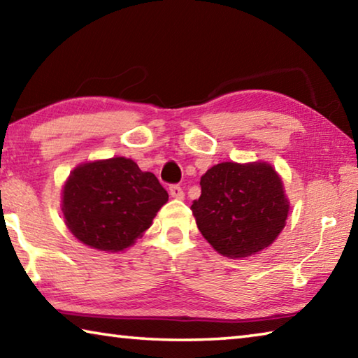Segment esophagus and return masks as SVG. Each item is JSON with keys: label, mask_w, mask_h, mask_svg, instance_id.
<instances>
[{"label": "esophagus", "mask_w": 358, "mask_h": 358, "mask_svg": "<svg viewBox=\"0 0 358 358\" xmlns=\"http://www.w3.org/2000/svg\"><path fill=\"white\" fill-rule=\"evenodd\" d=\"M169 194H171V197H173V199L185 197V192H183V189H181V186H178V185H173L169 187Z\"/></svg>", "instance_id": "esophagus-1"}]
</instances>
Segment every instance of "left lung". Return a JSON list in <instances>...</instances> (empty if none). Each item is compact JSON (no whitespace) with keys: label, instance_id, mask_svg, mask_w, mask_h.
Returning a JSON list of instances; mask_svg holds the SVG:
<instances>
[{"label":"left lung","instance_id":"8db88e82","mask_svg":"<svg viewBox=\"0 0 358 358\" xmlns=\"http://www.w3.org/2000/svg\"><path fill=\"white\" fill-rule=\"evenodd\" d=\"M201 187L192 215L203 238L222 256H254L286 226L289 199L268 162H221L202 175Z\"/></svg>","mask_w":358,"mask_h":358}]
</instances>
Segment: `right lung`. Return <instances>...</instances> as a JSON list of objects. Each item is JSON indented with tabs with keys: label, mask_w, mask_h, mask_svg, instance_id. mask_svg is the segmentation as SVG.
<instances>
[{
	"label": "right lung",
	"mask_w": 358,
	"mask_h": 358,
	"mask_svg": "<svg viewBox=\"0 0 358 358\" xmlns=\"http://www.w3.org/2000/svg\"><path fill=\"white\" fill-rule=\"evenodd\" d=\"M169 194L151 172L129 157L78 164L63 185L66 227L93 250L124 251L141 238Z\"/></svg>",
	"instance_id": "right-lung-1"
}]
</instances>
